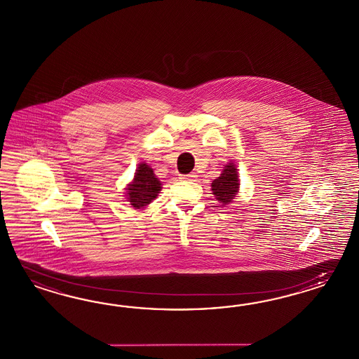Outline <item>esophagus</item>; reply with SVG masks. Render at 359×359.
Instances as JSON below:
<instances>
[{
  "instance_id": "obj_1",
  "label": "esophagus",
  "mask_w": 359,
  "mask_h": 359,
  "mask_svg": "<svg viewBox=\"0 0 359 359\" xmlns=\"http://www.w3.org/2000/svg\"><path fill=\"white\" fill-rule=\"evenodd\" d=\"M196 177H198V175H195V173L180 175V178H181V180H184V181H195V180H196Z\"/></svg>"
}]
</instances>
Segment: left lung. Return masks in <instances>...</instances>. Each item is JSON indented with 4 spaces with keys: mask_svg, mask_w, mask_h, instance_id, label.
Instances as JSON below:
<instances>
[{
    "mask_svg": "<svg viewBox=\"0 0 359 359\" xmlns=\"http://www.w3.org/2000/svg\"><path fill=\"white\" fill-rule=\"evenodd\" d=\"M211 190L216 201L222 203V205H228L234 201L239 191L238 169L234 163L224 166L221 175L212 181Z\"/></svg>",
    "mask_w": 359,
    "mask_h": 359,
    "instance_id": "obj_1",
    "label": "left lung"
}]
</instances>
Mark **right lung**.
<instances>
[{"label": "right lung", "mask_w": 359, "mask_h": 359, "mask_svg": "<svg viewBox=\"0 0 359 359\" xmlns=\"http://www.w3.org/2000/svg\"><path fill=\"white\" fill-rule=\"evenodd\" d=\"M163 189V182L157 178L154 169L146 163H140L133 181L126 186L125 196L135 210H143L155 201Z\"/></svg>", "instance_id": "add662e5"}]
</instances>
